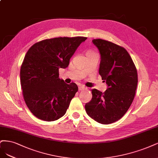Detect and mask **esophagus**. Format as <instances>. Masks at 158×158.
I'll return each mask as SVG.
<instances>
[{
  "mask_svg": "<svg viewBox=\"0 0 158 158\" xmlns=\"http://www.w3.org/2000/svg\"><path fill=\"white\" fill-rule=\"evenodd\" d=\"M85 89H86V87L85 86H79V90H85Z\"/></svg>",
  "mask_w": 158,
  "mask_h": 158,
  "instance_id": "1",
  "label": "esophagus"
}]
</instances>
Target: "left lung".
<instances>
[{
	"instance_id": "left-lung-1",
	"label": "left lung",
	"mask_w": 158,
	"mask_h": 158,
	"mask_svg": "<svg viewBox=\"0 0 158 158\" xmlns=\"http://www.w3.org/2000/svg\"><path fill=\"white\" fill-rule=\"evenodd\" d=\"M100 54L99 74L108 85L102 93L92 89L93 98L85 104L86 114L101 124L118 121L134 100L138 83L136 68L128 52L120 46L100 39H93Z\"/></svg>"
}]
</instances>
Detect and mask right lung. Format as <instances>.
Returning <instances> with one entry per match:
<instances>
[{"instance_id": "right-lung-1", "label": "right lung", "mask_w": 158, "mask_h": 158, "mask_svg": "<svg viewBox=\"0 0 158 158\" xmlns=\"http://www.w3.org/2000/svg\"><path fill=\"white\" fill-rule=\"evenodd\" d=\"M87 39L57 37L34 44L25 56L20 69L23 98L37 118L53 121L65 115L78 91L59 78V68H66L75 50Z\"/></svg>"}]
</instances>
